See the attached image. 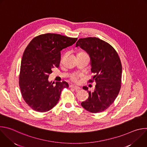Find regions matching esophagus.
Wrapping results in <instances>:
<instances>
[{"mask_svg":"<svg viewBox=\"0 0 147 147\" xmlns=\"http://www.w3.org/2000/svg\"><path fill=\"white\" fill-rule=\"evenodd\" d=\"M70 87L73 88V89H74L76 91H79V90L81 89V88H80V87H77V86H73V85L70 86Z\"/></svg>","mask_w":147,"mask_h":147,"instance_id":"obj_1","label":"esophagus"}]
</instances>
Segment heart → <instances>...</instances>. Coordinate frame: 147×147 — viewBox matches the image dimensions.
<instances>
[{
  "instance_id": "b5f03b06",
  "label": "heart",
  "mask_w": 147,
  "mask_h": 147,
  "mask_svg": "<svg viewBox=\"0 0 147 147\" xmlns=\"http://www.w3.org/2000/svg\"><path fill=\"white\" fill-rule=\"evenodd\" d=\"M82 52H80V53H82ZM81 76V74H77V73H74L73 74L71 75V79L72 81H74V82H77L78 81V79Z\"/></svg>"
}]
</instances>
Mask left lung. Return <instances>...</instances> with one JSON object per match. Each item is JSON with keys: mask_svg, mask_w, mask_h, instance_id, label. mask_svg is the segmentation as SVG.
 Wrapping results in <instances>:
<instances>
[{"mask_svg": "<svg viewBox=\"0 0 147 147\" xmlns=\"http://www.w3.org/2000/svg\"><path fill=\"white\" fill-rule=\"evenodd\" d=\"M85 50L91 58V72L94 74L89 82H96L94 92L88 91L89 96L81 106L91 113L107 109L117 96L121 82L122 66L120 57L112 46L96 37L80 38L76 43Z\"/></svg>", "mask_w": 147, "mask_h": 147, "instance_id": "1", "label": "left lung"}]
</instances>
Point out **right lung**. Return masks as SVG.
<instances>
[{"label": "right lung", "mask_w": 147, "mask_h": 147, "mask_svg": "<svg viewBox=\"0 0 147 147\" xmlns=\"http://www.w3.org/2000/svg\"><path fill=\"white\" fill-rule=\"evenodd\" d=\"M77 38L48 33L33 38L21 62L19 86L22 96L34 111L45 112L57 103L61 90L68 83L49 82L52 69L60 65V51L73 45Z\"/></svg>", "instance_id": "right-lung-1"}]
</instances>
